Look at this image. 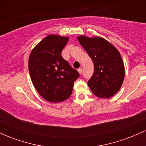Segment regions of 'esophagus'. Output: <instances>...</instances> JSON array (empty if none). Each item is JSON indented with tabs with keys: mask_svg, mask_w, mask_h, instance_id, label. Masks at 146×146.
Segmentation results:
<instances>
[{
	"mask_svg": "<svg viewBox=\"0 0 146 146\" xmlns=\"http://www.w3.org/2000/svg\"><path fill=\"white\" fill-rule=\"evenodd\" d=\"M78 72H79V73H80V74H82V68H78Z\"/></svg>",
	"mask_w": 146,
	"mask_h": 146,
	"instance_id": "1",
	"label": "esophagus"
}]
</instances>
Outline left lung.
Returning <instances> with one entry per match:
<instances>
[{
    "label": "left lung",
    "instance_id": "8db88e82",
    "mask_svg": "<svg viewBox=\"0 0 146 146\" xmlns=\"http://www.w3.org/2000/svg\"><path fill=\"white\" fill-rule=\"evenodd\" d=\"M78 40L94 63V73L88 80V86L98 98H111L120 89L125 76L119 52L101 37L80 36Z\"/></svg>",
    "mask_w": 146,
    "mask_h": 146
}]
</instances>
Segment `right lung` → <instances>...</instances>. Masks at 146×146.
I'll use <instances>...</instances> for the list:
<instances>
[{
    "mask_svg": "<svg viewBox=\"0 0 146 146\" xmlns=\"http://www.w3.org/2000/svg\"><path fill=\"white\" fill-rule=\"evenodd\" d=\"M68 37L48 35L33 48L29 71L37 91L46 101L57 103L71 96L80 74L62 57Z\"/></svg>",
    "mask_w": 146,
    "mask_h": 146,
    "instance_id": "1",
    "label": "right lung"
}]
</instances>
